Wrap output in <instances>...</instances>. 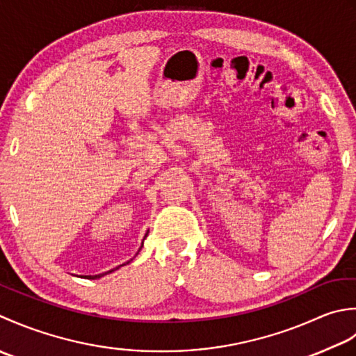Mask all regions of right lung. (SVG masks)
<instances>
[{
  "instance_id": "right-lung-1",
  "label": "right lung",
  "mask_w": 356,
  "mask_h": 356,
  "mask_svg": "<svg viewBox=\"0 0 356 356\" xmlns=\"http://www.w3.org/2000/svg\"><path fill=\"white\" fill-rule=\"evenodd\" d=\"M144 238H146V236H144ZM141 248H143V245H141ZM141 248H140V250H141ZM140 250H138V252H140ZM136 255H138V253H136ZM130 261H132V259H130ZM130 261H127V264L130 263ZM121 266H126V264H121ZM121 266H118L117 269H120ZM112 272H113V269H112V270H108V272H104V273H99V275H89V277H84V278H89V280H98V278H101V277H104V275H107V273H112Z\"/></svg>"
}]
</instances>
